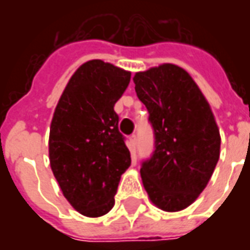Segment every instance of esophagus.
<instances>
[{"mask_svg": "<svg viewBox=\"0 0 250 250\" xmlns=\"http://www.w3.org/2000/svg\"><path fill=\"white\" fill-rule=\"evenodd\" d=\"M136 146H138V136H136V135H131L130 136L131 151H135Z\"/></svg>", "mask_w": 250, "mask_h": 250, "instance_id": "34e87169", "label": "esophagus"}]
</instances>
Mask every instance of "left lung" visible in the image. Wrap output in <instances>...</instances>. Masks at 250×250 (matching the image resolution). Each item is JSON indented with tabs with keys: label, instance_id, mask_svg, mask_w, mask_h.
<instances>
[{
	"label": "left lung",
	"instance_id": "left-lung-1",
	"mask_svg": "<svg viewBox=\"0 0 250 250\" xmlns=\"http://www.w3.org/2000/svg\"><path fill=\"white\" fill-rule=\"evenodd\" d=\"M134 83L154 131V151L142 162L143 186L159 209L178 211L209 182L220 158V131L209 103L182 68L163 64L135 73Z\"/></svg>",
	"mask_w": 250,
	"mask_h": 250
}]
</instances>
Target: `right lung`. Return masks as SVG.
<instances>
[{
    "label": "right lung",
    "instance_id": "right-lung-1",
    "mask_svg": "<svg viewBox=\"0 0 250 250\" xmlns=\"http://www.w3.org/2000/svg\"><path fill=\"white\" fill-rule=\"evenodd\" d=\"M131 72L102 60L84 62L66 84L52 119L49 161L68 202L100 217L115 204L120 175L131 166L115 103Z\"/></svg>",
    "mask_w": 250,
    "mask_h": 250
}]
</instances>
